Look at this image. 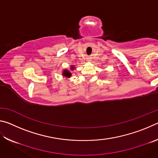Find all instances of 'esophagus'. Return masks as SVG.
<instances>
[{
  "label": "esophagus",
  "mask_w": 158,
  "mask_h": 158,
  "mask_svg": "<svg viewBox=\"0 0 158 158\" xmlns=\"http://www.w3.org/2000/svg\"><path fill=\"white\" fill-rule=\"evenodd\" d=\"M88 59H89V60H90V58H88Z\"/></svg>",
  "instance_id": "1"
}]
</instances>
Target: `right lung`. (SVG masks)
Masks as SVG:
<instances>
[{
  "label": "right lung",
  "mask_w": 158,
  "mask_h": 158,
  "mask_svg": "<svg viewBox=\"0 0 158 158\" xmlns=\"http://www.w3.org/2000/svg\"><path fill=\"white\" fill-rule=\"evenodd\" d=\"M70 69H72V70H73V69H74V67L73 65H72ZM63 76H65V77H68V78H69V77H70L72 76V74L70 73V72H69L68 70H67V69H65V70L63 72Z\"/></svg>",
  "instance_id": "obj_1"
}]
</instances>
